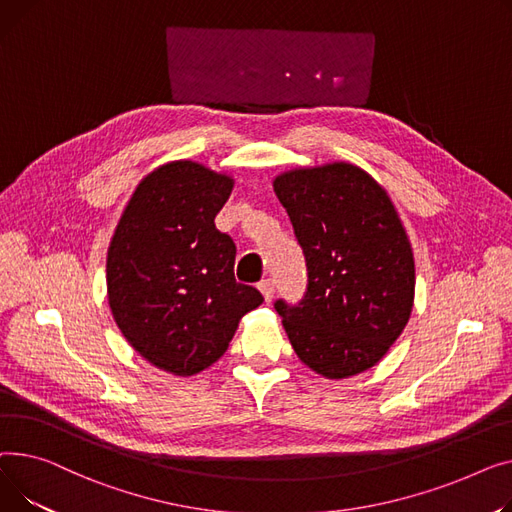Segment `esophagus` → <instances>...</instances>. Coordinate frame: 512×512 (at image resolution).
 Listing matches in <instances>:
<instances>
[{"instance_id": "34e87169", "label": "esophagus", "mask_w": 512, "mask_h": 512, "mask_svg": "<svg viewBox=\"0 0 512 512\" xmlns=\"http://www.w3.org/2000/svg\"><path fill=\"white\" fill-rule=\"evenodd\" d=\"M258 289H260V293H262V297L266 299V302H270V299L275 297V283L270 281V279L260 281V283H258Z\"/></svg>"}]
</instances>
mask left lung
<instances>
[{
	"label": "left lung",
	"mask_w": 512,
	"mask_h": 512,
	"mask_svg": "<svg viewBox=\"0 0 512 512\" xmlns=\"http://www.w3.org/2000/svg\"><path fill=\"white\" fill-rule=\"evenodd\" d=\"M273 190L308 264L304 302L275 304L293 351L328 380L374 368L415 299L413 248L393 200L349 161L287 169Z\"/></svg>",
	"instance_id": "8db88e82"
}]
</instances>
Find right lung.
<instances>
[{
	"label": "right lung",
	"instance_id": "1",
	"mask_svg": "<svg viewBox=\"0 0 512 512\" xmlns=\"http://www.w3.org/2000/svg\"><path fill=\"white\" fill-rule=\"evenodd\" d=\"M235 179L179 159L142 177L107 250V302L150 366L194 376L223 357L264 299L233 277L235 244L215 227Z\"/></svg>",
	"mask_w": 512,
	"mask_h": 512
}]
</instances>
